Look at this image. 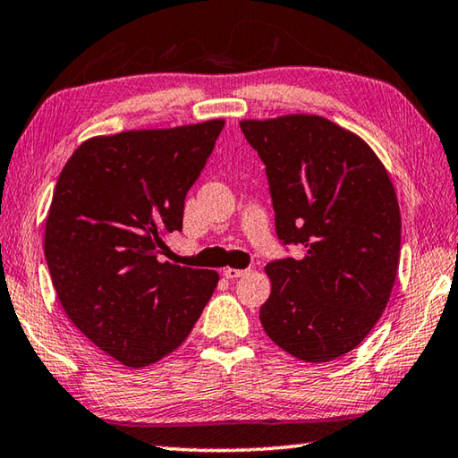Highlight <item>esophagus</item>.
Returning <instances> with one entry per match:
<instances>
[{
    "label": "esophagus",
    "mask_w": 458,
    "mask_h": 458,
    "mask_svg": "<svg viewBox=\"0 0 458 458\" xmlns=\"http://www.w3.org/2000/svg\"><path fill=\"white\" fill-rule=\"evenodd\" d=\"M223 275H225V279H239V277H245L247 271L245 269H233V267H227V269H223Z\"/></svg>",
    "instance_id": "obj_1"
}]
</instances>
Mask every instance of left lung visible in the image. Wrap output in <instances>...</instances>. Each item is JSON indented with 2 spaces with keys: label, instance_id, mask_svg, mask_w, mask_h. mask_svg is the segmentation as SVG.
I'll return each mask as SVG.
<instances>
[{
  "label": "left lung",
  "instance_id": "8db88e82",
  "mask_svg": "<svg viewBox=\"0 0 458 458\" xmlns=\"http://www.w3.org/2000/svg\"><path fill=\"white\" fill-rule=\"evenodd\" d=\"M265 163L277 237L303 259L265 267L269 339L305 363L363 343L389 303L401 257V211L375 151L329 119L293 114L239 123Z\"/></svg>",
  "mask_w": 458,
  "mask_h": 458
}]
</instances>
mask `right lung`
<instances>
[{
    "instance_id": "1",
    "label": "right lung",
    "mask_w": 458,
    "mask_h": 458,
    "mask_svg": "<svg viewBox=\"0 0 458 458\" xmlns=\"http://www.w3.org/2000/svg\"><path fill=\"white\" fill-rule=\"evenodd\" d=\"M225 122L135 129L83 141L57 179L46 261L67 317L125 367H148L191 333L219 283L159 261L185 195Z\"/></svg>"
}]
</instances>
